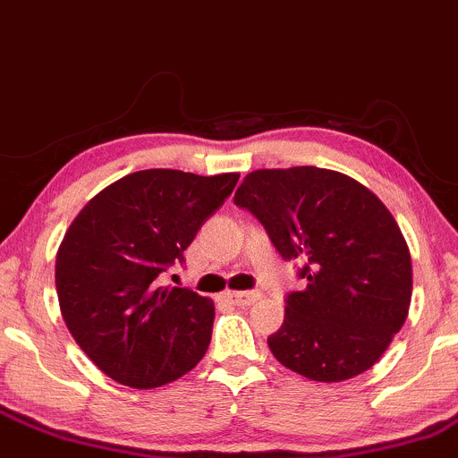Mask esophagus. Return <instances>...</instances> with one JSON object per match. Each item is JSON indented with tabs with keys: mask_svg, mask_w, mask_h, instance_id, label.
I'll list each match as a JSON object with an SVG mask.
<instances>
[{
	"mask_svg": "<svg viewBox=\"0 0 458 458\" xmlns=\"http://www.w3.org/2000/svg\"><path fill=\"white\" fill-rule=\"evenodd\" d=\"M228 299L239 307H250L258 299H260V294H258V292H253V290H250V292H230Z\"/></svg>",
	"mask_w": 458,
	"mask_h": 458,
	"instance_id": "34e87169",
	"label": "esophagus"
}]
</instances>
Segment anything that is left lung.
Returning <instances> with one entry per match:
<instances>
[{"instance_id":"obj_1","label":"left lung","mask_w":458,"mask_h":458,"mask_svg":"<svg viewBox=\"0 0 458 458\" xmlns=\"http://www.w3.org/2000/svg\"><path fill=\"white\" fill-rule=\"evenodd\" d=\"M234 205L256 215L284 260H299L305 288L285 299L268 348L316 382L371 369L405 324L411 258L379 198L348 174L316 166L262 168L243 179Z\"/></svg>"}]
</instances>
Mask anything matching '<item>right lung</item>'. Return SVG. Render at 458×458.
Returning a JSON list of instances; mask_svg holds the SVG:
<instances>
[{
  "label": "right lung",
  "mask_w": 458,
  "mask_h": 458,
  "mask_svg": "<svg viewBox=\"0 0 458 458\" xmlns=\"http://www.w3.org/2000/svg\"><path fill=\"white\" fill-rule=\"evenodd\" d=\"M236 181L239 173L139 170L104 187L70 224L55 260L59 310L81 350L114 382L164 386L205 356L213 301L157 277L183 262Z\"/></svg>",
  "instance_id": "right-lung-1"
}]
</instances>
